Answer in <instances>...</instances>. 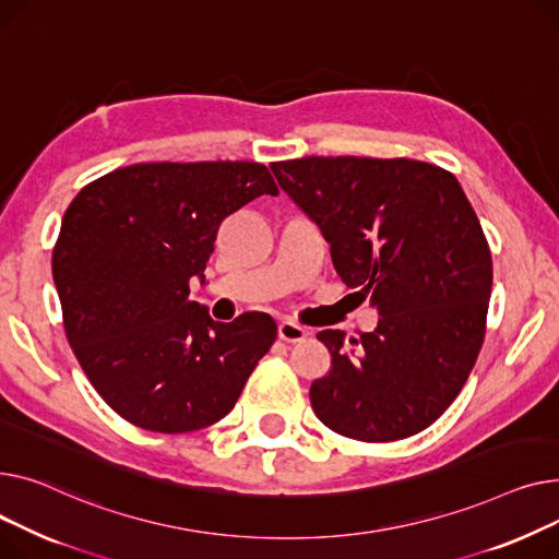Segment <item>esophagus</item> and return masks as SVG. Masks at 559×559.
<instances>
[{
	"instance_id": "1",
	"label": "esophagus",
	"mask_w": 559,
	"mask_h": 559,
	"mask_svg": "<svg viewBox=\"0 0 559 559\" xmlns=\"http://www.w3.org/2000/svg\"><path fill=\"white\" fill-rule=\"evenodd\" d=\"M277 336H280L282 341H286V343H302V341H307L309 332L305 330L302 324H298V322L282 320V322L277 324Z\"/></svg>"
}]
</instances>
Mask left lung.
Masks as SVG:
<instances>
[{
	"mask_svg": "<svg viewBox=\"0 0 559 559\" xmlns=\"http://www.w3.org/2000/svg\"><path fill=\"white\" fill-rule=\"evenodd\" d=\"M280 187L332 243L334 269L379 309L374 332H318L332 368L311 406L360 442L404 440L463 390L485 341L491 254L455 176L406 157L273 162Z\"/></svg>",
	"mask_w": 559,
	"mask_h": 559,
	"instance_id": "8db88e82",
	"label": "left lung"
}]
</instances>
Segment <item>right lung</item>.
<instances>
[{
	"label": "right lung",
	"mask_w": 559,
	"mask_h": 559,
	"mask_svg": "<svg viewBox=\"0 0 559 559\" xmlns=\"http://www.w3.org/2000/svg\"><path fill=\"white\" fill-rule=\"evenodd\" d=\"M277 195L259 162H142L87 182L62 216L51 273L64 336L104 402L155 433L235 408L277 336L269 313L216 322L189 302L221 223Z\"/></svg>",
	"instance_id": "1"
}]
</instances>
